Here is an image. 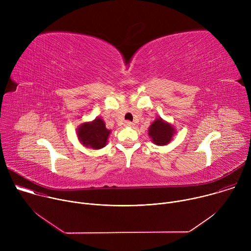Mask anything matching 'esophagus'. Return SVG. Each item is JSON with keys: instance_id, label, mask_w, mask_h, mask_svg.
<instances>
[{"instance_id": "34e87169", "label": "esophagus", "mask_w": 251, "mask_h": 251, "mask_svg": "<svg viewBox=\"0 0 251 251\" xmlns=\"http://www.w3.org/2000/svg\"><path fill=\"white\" fill-rule=\"evenodd\" d=\"M125 125H126V126H133L134 123L131 122V121H125Z\"/></svg>"}]
</instances>
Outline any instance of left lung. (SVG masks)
<instances>
[{
	"label": "left lung",
	"mask_w": 251,
	"mask_h": 251,
	"mask_svg": "<svg viewBox=\"0 0 251 251\" xmlns=\"http://www.w3.org/2000/svg\"><path fill=\"white\" fill-rule=\"evenodd\" d=\"M175 129L173 126L161 118H157L149 128V136L156 145L164 146L171 141Z\"/></svg>",
	"instance_id": "left-lung-1"
}]
</instances>
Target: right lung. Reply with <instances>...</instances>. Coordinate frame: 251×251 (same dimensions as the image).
Segmentation results:
<instances>
[{"label":"right lung","mask_w":251,"mask_h":251,"mask_svg":"<svg viewBox=\"0 0 251 251\" xmlns=\"http://www.w3.org/2000/svg\"><path fill=\"white\" fill-rule=\"evenodd\" d=\"M78 138L85 147L100 149L106 145L110 130H107L102 119L96 118L91 123L82 124L77 131Z\"/></svg>","instance_id":"right-lung-1"}]
</instances>
